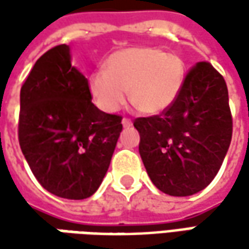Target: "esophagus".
<instances>
[{
  "label": "esophagus",
  "mask_w": 249,
  "mask_h": 249,
  "mask_svg": "<svg viewBox=\"0 0 249 249\" xmlns=\"http://www.w3.org/2000/svg\"><path fill=\"white\" fill-rule=\"evenodd\" d=\"M122 124H123V127H131V126H133V122H131V119H129V118H123Z\"/></svg>",
  "instance_id": "obj_1"
}]
</instances>
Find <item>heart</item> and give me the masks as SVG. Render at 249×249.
Returning <instances> with one entry per match:
<instances>
[{"label": "heart", "mask_w": 249, "mask_h": 249, "mask_svg": "<svg viewBox=\"0 0 249 249\" xmlns=\"http://www.w3.org/2000/svg\"><path fill=\"white\" fill-rule=\"evenodd\" d=\"M184 76V62L176 53L157 47H131L112 53L105 71L90 76L89 89L105 112L119 109L129 91L130 102L139 112L158 115L176 102Z\"/></svg>", "instance_id": "heart-1"}]
</instances>
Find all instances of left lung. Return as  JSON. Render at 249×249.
<instances>
[{"label": "left lung", "mask_w": 249, "mask_h": 249, "mask_svg": "<svg viewBox=\"0 0 249 249\" xmlns=\"http://www.w3.org/2000/svg\"><path fill=\"white\" fill-rule=\"evenodd\" d=\"M139 151L162 193L193 196L215 178L231 142L233 119L225 79L209 62L186 74L176 102L159 115L137 118Z\"/></svg>", "instance_id": "left-lung-1"}]
</instances>
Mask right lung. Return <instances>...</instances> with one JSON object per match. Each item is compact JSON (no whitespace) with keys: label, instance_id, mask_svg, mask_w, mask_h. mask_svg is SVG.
Here are the masks:
<instances>
[{"label":"right lung","instance_id":"1","mask_svg":"<svg viewBox=\"0 0 249 249\" xmlns=\"http://www.w3.org/2000/svg\"><path fill=\"white\" fill-rule=\"evenodd\" d=\"M91 98L89 80L72 66L66 44L41 55L20 89V149L53 196L89 198L109 167L122 116L102 112Z\"/></svg>","mask_w":249,"mask_h":249}]
</instances>
